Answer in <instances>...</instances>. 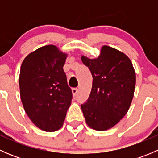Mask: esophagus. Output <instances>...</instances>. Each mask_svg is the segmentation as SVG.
<instances>
[{
  "label": "esophagus",
  "mask_w": 158,
  "mask_h": 158,
  "mask_svg": "<svg viewBox=\"0 0 158 158\" xmlns=\"http://www.w3.org/2000/svg\"><path fill=\"white\" fill-rule=\"evenodd\" d=\"M72 92H73V96H76V95L78 94V89H72Z\"/></svg>",
  "instance_id": "1"
}]
</instances>
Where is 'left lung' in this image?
Here are the masks:
<instances>
[{
	"label": "left lung",
	"instance_id": "obj_1",
	"mask_svg": "<svg viewBox=\"0 0 158 158\" xmlns=\"http://www.w3.org/2000/svg\"><path fill=\"white\" fill-rule=\"evenodd\" d=\"M92 76L89 98L81 105L87 125L96 131L112 128L126 114L135 92L136 76L130 59L103 46L96 59L81 57Z\"/></svg>",
	"mask_w": 158,
	"mask_h": 158
}]
</instances>
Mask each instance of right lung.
<instances>
[{
  "label": "right lung",
  "mask_w": 158,
  "mask_h": 158,
  "mask_svg": "<svg viewBox=\"0 0 158 158\" xmlns=\"http://www.w3.org/2000/svg\"><path fill=\"white\" fill-rule=\"evenodd\" d=\"M67 55L54 45L30 53L20 67L19 85L23 109L33 124L45 131L63 126L73 93L63 66Z\"/></svg>",
  "instance_id": "obj_1"
}]
</instances>
